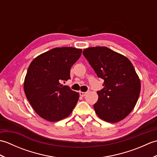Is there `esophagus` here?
<instances>
[{
  "label": "esophagus",
  "mask_w": 157,
  "mask_h": 157,
  "mask_svg": "<svg viewBox=\"0 0 157 157\" xmlns=\"http://www.w3.org/2000/svg\"><path fill=\"white\" fill-rule=\"evenodd\" d=\"M89 91H87V92H79V94H80V96H85L86 94H88Z\"/></svg>",
  "instance_id": "esophagus-1"
}]
</instances>
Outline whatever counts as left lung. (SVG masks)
Masks as SVG:
<instances>
[{"label":"left lung","instance_id":"8db88e82","mask_svg":"<svg viewBox=\"0 0 157 157\" xmlns=\"http://www.w3.org/2000/svg\"><path fill=\"white\" fill-rule=\"evenodd\" d=\"M83 55L98 78L105 81L94 105L96 115L109 123L125 118L134 109L141 88L131 61L105 46L86 48Z\"/></svg>","mask_w":157,"mask_h":157}]
</instances>
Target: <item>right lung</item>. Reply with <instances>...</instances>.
<instances>
[{
  "instance_id": "add662e5",
  "label": "right lung",
  "mask_w": 157,
  "mask_h": 157,
  "mask_svg": "<svg viewBox=\"0 0 157 157\" xmlns=\"http://www.w3.org/2000/svg\"><path fill=\"white\" fill-rule=\"evenodd\" d=\"M82 54V49L55 48L36 57L29 65L23 88L36 113L49 121H58L71 114L79 99L62 81L70 79V69Z\"/></svg>"
}]
</instances>
